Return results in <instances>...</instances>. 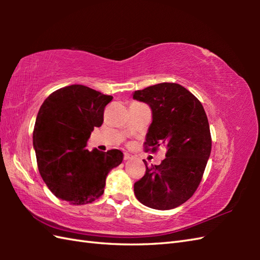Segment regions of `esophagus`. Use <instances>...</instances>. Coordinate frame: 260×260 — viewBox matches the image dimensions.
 <instances>
[{
	"label": "esophagus",
	"mask_w": 260,
	"mask_h": 260,
	"mask_svg": "<svg viewBox=\"0 0 260 260\" xmlns=\"http://www.w3.org/2000/svg\"><path fill=\"white\" fill-rule=\"evenodd\" d=\"M131 158H133V155H131V154H128V153H125L124 154V159H131Z\"/></svg>",
	"instance_id": "34e87169"
}]
</instances>
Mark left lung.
Segmentation results:
<instances>
[{
    "label": "left lung",
    "instance_id": "1",
    "mask_svg": "<svg viewBox=\"0 0 260 260\" xmlns=\"http://www.w3.org/2000/svg\"><path fill=\"white\" fill-rule=\"evenodd\" d=\"M133 98L152 109L145 152L167 147V157L159 165L150 168L144 161L146 171L135 182V197L152 209H174L193 196L206 170L212 144L207 114L193 93L174 82L136 90Z\"/></svg>",
    "mask_w": 260,
    "mask_h": 260
}]
</instances>
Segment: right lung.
Instances as JSON below:
<instances>
[{
  "label": "right lung",
  "mask_w": 260,
  "mask_h": 260,
  "mask_svg": "<svg viewBox=\"0 0 260 260\" xmlns=\"http://www.w3.org/2000/svg\"><path fill=\"white\" fill-rule=\"evenodd\" d=\"M113 96L82 85L53 91L41 105L33 129V147L42 180L60 200L75 206L91 203L104 193L106 176L118 167L119 150H87L95 127Z\"/></svg>",
  "instance_id": "add662e5"
}]
</instances>
